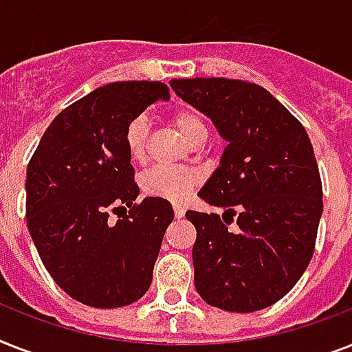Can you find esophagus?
<instances>
[{
	"label": "esophagus",
	"mask_w": 352,
	"mask_h": 352,
	"mask_svg": "<svg viewBox=\"0 0 352 352\" xmlns=\"http://www.w3.org/2000/svg\"><path fill=\"white\" fill-rule=\"evenodd\" d=\"M184 212H186V210L182 208V206H179V204L173 206V214H175L177 219H182V217H184Z\"/></svg>",
	"instance_id": "obj_1"
}]
</instances>
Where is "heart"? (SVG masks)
<instances>
[{"label":"heart","mask_w":352,"mask_h":352,"mask_svg":"<svg viewBox=\"0 0 352 352\" xmlns=\"http://www.w3.org/2000/svg\"><path fill=\"white\" fill-rule=\"evenodd\" d=\"M173 126L181 131L188 142L203 144L208 137V126L204 118L195 109H179L171 115ZM149 127L144 117H135L126 127L124 142L127 155L133 162H144L148 151ZM201 184V173L190 168H170V166H155L146 171L142 177V190L151 197L166 199L171 203H182L188 195Z\"/></svg>","instance_id":"heart-1"}]
</instances>
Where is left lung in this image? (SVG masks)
<instances>
[{"instance_id": "1", "label": "left lung", "mask_w": 352, "mask_h": 352, "mask_svg": "<svg viewBox=\"0 0 352 352\" xmlns=\"http://www.w3.org/2000/svg\"><path fill=\"white\" fill-rule=\"evenodd\" d=\"M170 85L228 142L199 192L223 215L186 212L197 230L195 289L223 311L267 309L298 283L314 254L323 203L311 138L261 85L228 78Z\"/></svg>"}]
</instances>
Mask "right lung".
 Instances as JSON below:
<instances>
[{"label":"right lung","instance_id":"obj_1","mask_svg":"<svg viewBox=\"0 0 352 352\" xmlns=\"http://www.w3.org/2000/svg\"><path fill=\"white\" fill-rule=\"evenodd\" d=\"M157 100L162 82H115L65 107L43 133L27 168V226L60 289L96 309L126 307L148 292L173 208L140 204L127 155V124ZM130 210L117 223L111 209Z\"/></svg>","mask_w":352,"mask_h":352}]
</instances>
